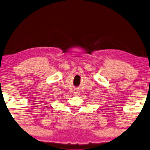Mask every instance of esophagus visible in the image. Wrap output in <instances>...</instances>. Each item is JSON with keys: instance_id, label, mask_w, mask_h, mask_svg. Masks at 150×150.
Instances as JSON below:
<instances>
[{"instance_id": "1", "label": "esophagus", "mask_w": 150, "mask_h": 150, "mask_svg": "<svg viewBox=\"0 0 150 150\" xmlns=\"http://www.w3.org/2000/svg\"><path fill=\"white\" fill-rule=\"evenodd\" d=\"M78 92H75V93H76V94H78Z\"/></svg>"}]
</instances>
